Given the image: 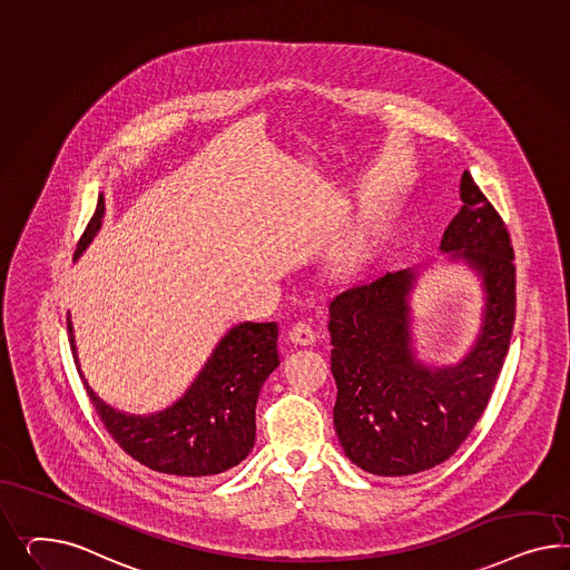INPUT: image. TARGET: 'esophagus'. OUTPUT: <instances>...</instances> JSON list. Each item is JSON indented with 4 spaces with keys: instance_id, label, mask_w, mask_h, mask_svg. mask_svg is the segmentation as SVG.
<instances>
[{
    "instance_id": "esophagus-1",
    "label": "esophagus",
    "mask_w": 570,
    "mask_h": 570,
    "mask_svg": "<svg viewBox=\"0 0 570 570\" xmlns=\"http://www.w3.org/2000/svg\"><path fill=\"white\" fill-rule=\"evenodd\" d=\"M317 338V334H315V330L307 324V322H298V324L293 325V330L288 332V340L293 342V344H298V346H311L313 342Z\"/></svg>"
}]
</instances>
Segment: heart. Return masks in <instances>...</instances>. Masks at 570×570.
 <instances>
[{"instance_id": "obj_1", "label": "heart", "mask_w": 570, "mask_h": 570, "mask_svg": "<svg viewBox=\"0 0 570 570\" xmlns=\"http://www.w3.org/2000/svg\"><path fill=\"white\" fill-rule=\"evenodd\" d=\"M371 243V222L361 219L353 232L336 246L332 257V272L336 276H348L363 262Z\"/></svg>"}]
</instances>
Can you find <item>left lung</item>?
Listing matches in <instances>:
<instances>
[{"mask_svg": "<svg viewBox=\"0 0 570 570\" xmlns=\"http://www.w3.org/2000/svg\"><path fill=\"white\" fill-rule=\"evenodd\" d=\"M461 212L440 250L479 277L478 338L461 361L425 365L413 348L411 294L428 265L373 277L330 303L334 428L363 471L402 478L450 459L483 415L514 325V253L507 226L464 169Z\"/></svg>", "mask_w": 570, "mask_h": 570, "instance_id": "1", "label": "left lung"}]
</instances>
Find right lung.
I'll return each mask as SVG.
<instances>
[{"label":"right lung","mask_w":570,"mask_h":570,"mask_svg":"<svg viewBox=\"0 0 570 570\" xmlns=\"http://www.w3.org/2000/svg\"><path fill=\"white\" fill-rule=\"evenodd\" d=\"M104 214L106 199L101 195L78 240L75 259L91 245L104 224ZM68 332L78 373L95 411L118 446L135 461L166 475L209 478L245 461L253 450L257 399L265 380L279 365L276 322L232 325L185 394L168 409L149 415L124 413L95 394L80 371L70 317Z\"/></svg>","instance_id":"right-lung-1"}]
</instances>
